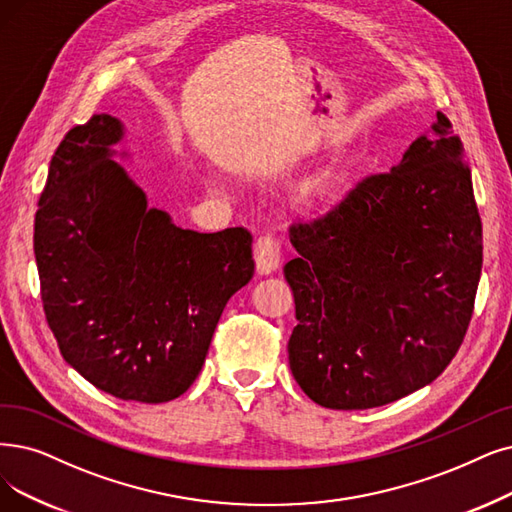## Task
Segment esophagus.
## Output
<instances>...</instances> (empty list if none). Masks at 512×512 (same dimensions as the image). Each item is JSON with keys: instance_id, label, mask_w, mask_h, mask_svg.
I'll return each instance as SVG.
<instances>
[{"instance_id": "1", "label": "esophagus", "mask_w": 512, "mask_h": 512, "mask_svg": "<svg viewBox=\"0 0 512 512\" xmlns=\"http://www.w3.org/2000/svg\"><path fill=\"white\" fill-rule=\"evenodd\" d=\"M254 260L258 273L267 275L279 267L281 260V245L273 235H260L254 243Z\"/></svg>"}]
</instances>
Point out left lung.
<instances>
[{
  "mask_svg": "<svg viewBox=\"0 0 512 512\" xmlns=\"http://www.w3.org/2000/svg\"><path fill=\"white\" fill-rule=\"evenodd\" d=\"M481 239L462 140L439 111L399 166L290 227L288 353L302 391L330 410H370L431 384L473 317Z\"/></svg>",
  "mask_w": 512,
  "mask_h": 512,
  "instance_id": "left-lung-1",
  "label": "left lung"
}]
</instances>
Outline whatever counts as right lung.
<instances>
[{
    "label": "right lung",
    "mask_w": 512,
    "mask_h": 512,
    "mask_svg": "<svg viewBox=\"0 0 512 512\" xmlns=\"http://www.w3.org/2000/svg\"><path fill=\"white\" fill-rule=\"evenodd\" d=\"M121 121L100 113L60 142L33 250L65 361L124 401L180 397L206 361L229 298L254 275L252 235L180 229L111 157Z\"/></svg>",
    "instance_id": "add662e5"
}]
</instances>
